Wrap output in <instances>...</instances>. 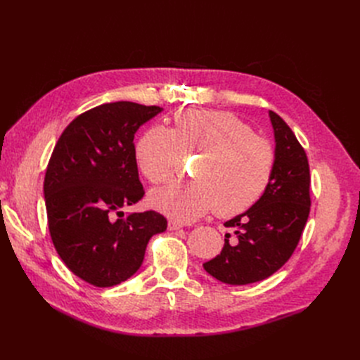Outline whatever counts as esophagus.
<instances>
[{
  "label": "esophagus",
  "instance_id": "34e87169",
  "mask_svg": "<svg viewBox=\"0 0 360 360\" xmlns=\"http://www.w3.org/2000/svg\"><path fill=\"white\" fill-rule=\"evenodd\" d=\"M167 228H169V231H178V229L184 228V223L176 221V220H169Z\"/></svg>",
  "mask_w": 360,
  "mask_h": 360
}]
</instances>
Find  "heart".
I'll return each mask as SVG.
<instances>
[{
  "instance_id": "heart-1",
  "label": "heart",
  "mask_w": 360,
  "mask_h": 360,
  "mask_svg": "<svg viewBox=\"0 0 360 360\" xmlns=\"http://www.w3.org/2000/svg\"><path fill=\"white\" fill-rule=\"evenodd\" d=\"M200 153L195 182H172L151 193V204L179 221L213 209L223 217L247 212L270 185L276 153L271 143L231 112L185 109L174 115L172 131L151 127L140 137L136 156L153 184L174 175L182 155Z\"/></svg>"
}]
</instances>
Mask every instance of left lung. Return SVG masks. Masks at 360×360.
Wrapping results in <instances>:
<instances>
[{
	"label": "left lung",
	"instance_id": "1",
	"mask_svg": "<svg viewBox=\"0 0 360 360\" xmlns=\"http://www.w3.org/2000/svg\"><path fill=\"white\" fill-rule=\"evenodd\" d=\"M269 115L276 140L270 185L251 209L224 223L235 236L226 233L221 252L202 264L207 273L226 285H250L285 266L309 216L311 176L305 150L276 112Z\"/></svg>",
	"mask_w": 360,
	"mask_h": 360
}]
</instances>
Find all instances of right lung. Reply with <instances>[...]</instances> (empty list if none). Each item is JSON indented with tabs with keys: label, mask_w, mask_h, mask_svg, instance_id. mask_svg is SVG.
<instances>
[{
	"label": "right lung",
	"mask_w": 360,
	"mask_h": 360,
	"mask_svg": "<svg viewBox=\"0 0 360 360\" xmlns=\"http://www.w3.org/2000/svg\"><path fill=\"white\" fill-rule=\"evenodd\" d=\"M162 110L134 102L99 105L70 122L52 151L44 195L53 247L70 271L96 288L129 278L150 238L167 228L156 212H122L144 195L134 134Z\"/></svg>",
	"instance_id": "obj_1"
}]
</instances>
